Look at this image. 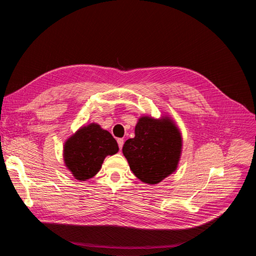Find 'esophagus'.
Masks as SVG:
<instances>
[{
  "mask_svg": "<svg viewBox=\"0 0 256 256\" xmlns=\"http://www.w3.org/2000/svg\"><path fill=\"white\" fill-rule=\"evenodd\" d=\"M118 143L120 150H122V145H124V140H122V138H118Z\"/></svg>",
  "mask_w": 256,
  "mask_h": 256,
  "instance_id": "34e87169",
  "label": "esophagus"
}]
</instances>
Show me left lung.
Here are the masks:
<instances>
[{
    "label": "left lung",
    "mask_w": 256,
    "mask_h": 256,
    "mask_svg": "<svg viewBox=\"0 0 256 256\" xmlns=\"http://www.w3.org/2000/svg\"><path fill=\"white\" fill-rule=\"evenodd\" d=\"M134 134L124 144L122 154L138 180L156 184L176 171L182 156V138L170 116H142L136 122Z\"/></svg>",
    "instance_id": "8db88e82"
}]
</instances>
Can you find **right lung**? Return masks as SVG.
Returning a JSON list of instances; mask_svg holds the SVG:
<instances>
[{
	"label": "right lung",
	"instance_id": "right-lung-1",
	"mask_svg": "<svg viewBox=\"0 0 256 256\" xmlns=\"http://www.w3.org/2000/svg\"><path fill=\"white\" fill-rule=\"evenodd\" d=\"M118 152L112 134L96 122L83 126L69 136L63 150L66 168L78 180H88L102 168L106 156Z\"/></svg>",
	"mask_w": 256,
	"mask_h": 256
}]
</instances>
